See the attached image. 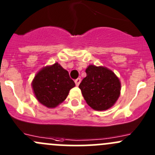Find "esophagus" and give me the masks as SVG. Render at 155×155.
<instances>
[{"label": "esophagus", "instance_id": "34e87169", "mask_svg": "<svg viewBox=\"0 0 155 155\" xmlns=\"http://www.w3.org/2000/svg\"><path fill=\"white\" fill-rule=\"evenodd\" d=\"M80 82H81V79H80V78H77V79H76V80H75V83H76V86H79V84H80Z\"/></svg>", "mask_w": 155, "mask_h": 155}]
</instances>
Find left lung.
Returning <instances> with one entry per match:
<instances>
[{"mask_svg": "<svg viewBox=\"0 0 155 155\" xmlns=\"http://www.w3.org/2000/svg\"><path fill=\"white\" fill-rule=\"evenodd\" d=\"M79 87L86 103L97 111L107 110L115 104L120 95L121 83L112 70L89 65Z\"/></svg>", "mask_w": 155, "mask_h": 155, "instance_id": "obj_1", "label": "left lung"}]
</instances>
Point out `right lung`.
Here are the masks:
<instances>
[{"mask_svg": "<svg viewBox=\"0 0 155 155\" xmlns=\"http://www.w3.org/2000/svg\"><path fill=\"white\" fill-rule=\"evenodd\" d=\"M74 86L75 82L70 79L68 71L58 63L42 69L32 82L37 101L48 108L63 102Z\"/></svg>", "mask_w": 155, "mask_h": 155, "instance_id": "add662e5", "label": "right lung"}]
</instances>
